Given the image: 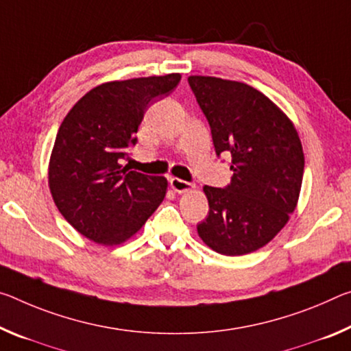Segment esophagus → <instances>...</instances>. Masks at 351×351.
<instances>
[{
	"mask_svg": "<svg viewBox=\"0 0 351 351\" xmlns=\"http://www.w3.org/2000/svg\"><path fill=\"white\" fill-rule=\"evenodd\" d=\"M170 186L176 193H186V192H191V191H193V189H195V186H193L192 182L180 180V178H171Z\"/></svg>",
	"mask_w": 351,
	"mask_h": 351,
	"instance_id": "34e87169",
	"label": "esophagus"
}]
</instances>
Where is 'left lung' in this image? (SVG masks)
Returning <instances> with one entry per match:
<instances>
[{
  "label": "left lung",
  "mask_w": 351,
  "mask_h": 351,
  "mask_svg": "<svg viewBox=\"0 0 351 351\" xmlns=\"http://www.w3.org/2000/svg\"><path fill=\"white\" fill-rule=\"evenodd\" d=\"M209 121L215 153H230L225 189L204 186L209 214L202 241L225 256L267 245L291 219L302 191L304 154L292 120L258 88L215 76H189Z\"/></svg>",
  "instance_id": "left-lung-1"
}]
</instances>
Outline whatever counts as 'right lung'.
<instances>
[{
  "instance_id": "right-lung-1",
  "label": "right lung",
  "mask_w": 351,
  "mask_h": 351,
  "mask_svg": "<svg viewBox=\"0 0 351 351\" xmlns=\"http://www.w3.org/2000/svg\"><path fill=\"white\" fill-rule=\"evenodd\" d=\"M181 75L109 81L77 101L56 136L48 186L64 219L88 241L126 242L162 203L169 182L121 165L143 114L180 84Z\"/></svg>"
}]
</instances>
